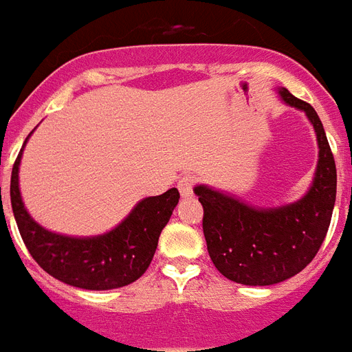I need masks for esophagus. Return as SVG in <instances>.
I'll return each mask as SVG.
<instances>
[{
	"label": "esophagus",
	"instance_id": "34e87169",
	"mask_svg": "<svg viewBox=\"0 0 352 352\" xmlns=\"http://www.w3.org/2000/svg\"><path fill=\"white\" fill-rule=\"evenodd\" d=\"M194 178L192 176H184V178L178 179V190L179 194L184 196V198H189L190 194H192V189H194Z\"/></svg>",
	"mask_w": 352,
	"mask_h": 352
}]
</instances>
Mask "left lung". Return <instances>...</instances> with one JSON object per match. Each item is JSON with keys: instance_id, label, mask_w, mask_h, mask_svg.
Segmentation results:
<instances>
[{"instance_id": "left-lung-1", "label": "left lung", "mask_w": 352, "mask_h": 352, "mask_svg": "<svg viewBox=\"0 0 352 352\" xmlns=\"http://www.w3.org/2000/svg\"><path fill=\"white\" fill-rule=\"evenodd\" d=\"M280 96L305 112L318 138V165L307 194L278 209H256L205 185L194 187L204 205L210 260L225 278L243 285H272L303 271L325 240L336 199V165L318 114L287 89Z\"/></svg>"}]
</instances>
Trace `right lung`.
Returning <instances> with one entry per match:
<instances>
[{"label": "right lung", "instance_id": "1", "mask_svg": "<svg viewBox=\"0 0 352 352\" xmlns=\"http://www.w3.org/2000/svg\"><path fill=\"white\" fill-rule=\"evenodd\" d=\"M23 147L12 167L10 204L19 234L38 265L56 280L89 291L118 289L136 282L153 261L160 234L178 205V189L142 199L116 229L105 234L92 238L56 234L36 223L25 209L18 179Z\"/></svg>", "mask_w": 352, "mask_h": 352}]
</instances>
